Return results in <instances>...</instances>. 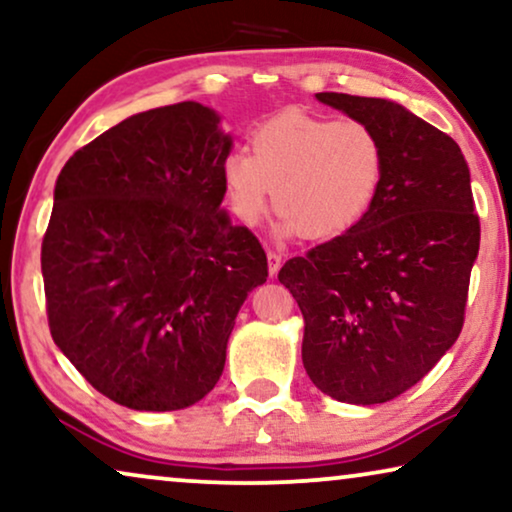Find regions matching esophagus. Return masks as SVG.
Segmentation results:
<instances>
[{
  "instance_id": "obj_1",
  "label": "esophagus",
  "mask_w": 512,
  "mask_h": 512,
  "mask_svg": "<svg viewBox=\"0 0 512 512\" xmlns=\"http://www.w3.org/2000/svg\"><path fill=\"white\" fill-rule=\"evenodd\" d=\"M279 268H282V256H279L277 251H268V272H270V277H277Z\"/></svg>"
}]
</instances>
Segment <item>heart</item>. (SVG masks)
Segmentation results:
<instances>
[{
	"label": "heart",
	"instance_id": "heart-1",
	"mask_svg": "<svg viewBox=\"0 0 512 512\" xmlns=\"http://www.w3.org/2000/svg\"><path fill=\"white\" fill-rule=\"evenodd\" d=\"M387 153L377 132L356 118L284 111L251 135V153L230 151L221 179L230 212L254 228L270 193L284 214L282 233L326 240L356 226L380 193Z\"/></svg>",
	"mask_w": 512,
	"mask_h": 512
}]
</instances>
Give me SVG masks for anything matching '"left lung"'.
Returning <instances> with one entry per match:
<instances>
[{"label":"left lung","instance_id":"left-lung-1","mask_svg":"<svg viewBox=\"0 0 512 512\" xmlns=\"http://www.w3.org/2000/svg\"><path fill=\"white\" fill-rule=\"evenodd\" d=\"M368 123L387 170L373 207L331 242L279 270L305 319L303 366L335 401L387 403L459 338L480 249L471 174L459 144L401 104L317 93Z\"/></svg>","mask_w":512,"mask_h":512}]
</instances>
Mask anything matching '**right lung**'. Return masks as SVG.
<instances>
[{"label":"right lung","mask_w":512,"mask_h":512,"mask_svg":"<svg viewBox=\"0 0 512 512\" xmlns=\"http://www.w3.org/2000/svg\"><path fill=\"white\" fill-rule=\"evenodd\" d=\"M200 102L125 118L62 167L41 244L60 352L132 410H181L219 382L249 291L256 235L221 212L233 139Z\"/></svg>","instance_id":"right-lung-1"}]
</instances>
